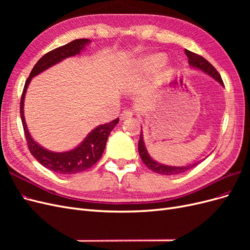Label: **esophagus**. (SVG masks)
Returning <instances> with one entry per match:
<instances>
[{
	"instance_id": "34e87169",
	"label": "esophagus",
	"mask_w": 250,
	"mask_h": 250,
	"mask_svg": "<svg viewBox=\"0 0 250 250\" xmlns=\"http://www.w3.org/2000/svg\"><path fill=\"white\" fill-rule=\"evenodd\" d=\"M132 115H133V112H132L131 110L125 109V110H123L122 112H121L120 120H121V121H124V120H126V119H129V118L132 117Z\"/></svg>"
}]
</instances>
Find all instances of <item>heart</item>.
<instances>
[{
    "instance_id": "obj_1",
    "label": "heart",
    "mask_w": 250,
    "mask_h": 250,
    "mask_svg": "<svg viewBox=\"0 0 250 250\" xmlns=\"http://www.w3.org/2000/svg\"><path fill=\"white\" fill-rule=\"evenodd\" d=\"M166 62H167V57L163 53H155V54L144 57L129 71V79H131V77H141L142 74H148L161 69Z\"/></svg>"
}]
</instances>
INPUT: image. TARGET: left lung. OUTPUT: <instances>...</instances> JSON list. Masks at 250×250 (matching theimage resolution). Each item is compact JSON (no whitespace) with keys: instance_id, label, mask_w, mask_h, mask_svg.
<instances>
[{"instance_id":"left-lung-1","label":"left lung","mask_w":250,"mask_h":250,"mask_svg":"<svg viewBox=\"0 0 250 250\" xmlns=\"http://www.w3.org/2000/svg\"><path fill=\"white\" fill-rule=\"evenodd\" d=\"M186 55L188 56V62L190 64V66H192L193 69H197L199 71H202L203 73H206L207 75H208L209 77L213 78L214 80H216L218 83H220V85L224 86V83L222 81V78L220 76V74L217 72V70L215 67L211 65L207 59H204L202 56L195 54V53L188 51V50H185ZM142 127H141V134H140V141H139V153L140 156L142 158L143 163L145 164L147 167L152 170L155 173L162 174V175H177V174L184 173L188 170L192 169L195 166H197L200 162L198 163H194V164H190L188 166H181V167H175V166H168V165H164L158 163L156 161H154L152 157L150 156V154L148 153V150L145 146V142H144V134L142 131Z\"/></svg>"}]
</instances>
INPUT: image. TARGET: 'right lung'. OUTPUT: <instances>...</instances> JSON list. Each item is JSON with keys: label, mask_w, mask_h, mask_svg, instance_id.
Returning a JSON list of instances; mask_svg holds the SVG:
<instances>
[{"label": "right lung", "mask_w": 250, "mask_h": 250, "mask_svg": "<svg viewBox=\"0 0 250 250\" xmlns=\"http://www.w3.org/2000/svg\"><path fill=\"white\" fill-rule=\"evenodd\" d=\"M88 43H90V41L87 39L75 40L62 47H59L44 54L33 66L31 73L29 75V78L25 83L24 90H22L21 98V119L30 152L44 168L58 174H64V175H71V174L85 171L100 160L105 146H106L108 135L119 123V118L109 123H105L94 128L86 135L85 139L74 149L63 151V152H54V151L48 150L41 146L30 134L24 116L25 96L27 88L33 77L48 70L49 67L62 62L65 58L80 54L81 51L84 50Z\"/></svg>", "instance_id": "1"}]
</instances>
